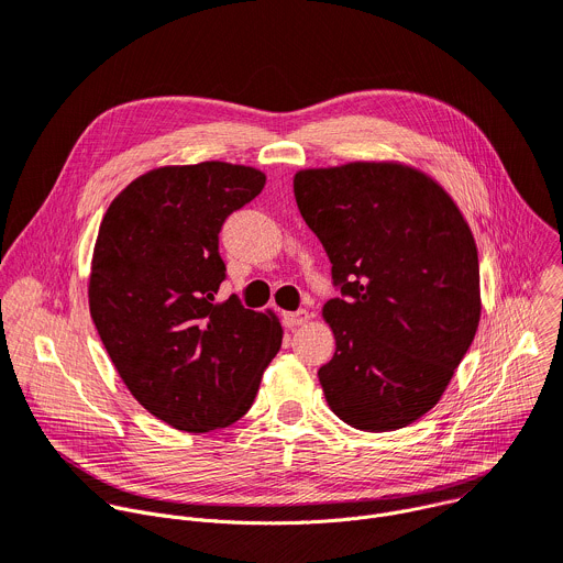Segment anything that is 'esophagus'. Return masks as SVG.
<instances>
[{
	"label": "esophagus",
	"mask_w": 563,
	"mask_h": 563,
	"mask_svg": "<svg viewBox=\"0 0 563 563\" xmlns=\"http://www.w3.org/2000/svg\"><path fill=\"white\" fill-rule=\"evenodd\" d=\"M308 320H310V316H308V310H303V308L292 310V313H286V316H284V322H286V327H288V329L303 327Z\"/></svg>",
	"instance_id": "1"
}]
</instances>
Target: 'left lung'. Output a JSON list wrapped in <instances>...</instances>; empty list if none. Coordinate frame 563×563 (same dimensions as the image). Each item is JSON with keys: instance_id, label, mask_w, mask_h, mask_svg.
Segmentation results:
<instances>
[{"instance_id": "obj_1", "label": "left lung", "mask_w": 563, "mask_h": 563, "mask_svg": "<svg viewBox=\"0 0 563 563\" xmlns=\"http://www.w3.org/2000/svg\"><path fill=\"white\" fill-rule=\"evenodd\" d=\"M292 190L342 292L322 308L335 335V355L318 371L329 407L362 431L416 422L478 329L467 221L431 176L394 161L299 169Z\"/></svg>"}]
</instances>
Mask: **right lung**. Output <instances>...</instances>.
<instances>
[{
    "instance_id": "obj_1",
    "label": "right lung",
    "mask_w": 563,
    "mask_h": 563,
    "mask_svg": "<svg viewBox=\"0 0 563 563\" xmlns=\"http://www.w3.org/2000/svg\"><path fill=\"white\" fill-rule=\"evenodd\" d=\"M264 185L266 174L245 165H167L132 180L102 217L93 324L132 396L174 429L236 422L282 346L271 310L255 313L236 297L214 303L225 279L221 225Z\"/></svg>"
}]
</instances>
